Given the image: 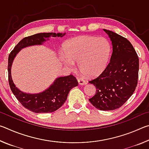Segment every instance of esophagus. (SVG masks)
Returning <instances> with one entry per match:
<instances>
[{
    "label": "esophagus",
    "instance_id": "34e87169",
    "mask_svg": "<svg viewBox=\"0 0 149 149\" xmlns=\"http://www.w3.org/2000/svg\"><path fill=\"white\" fill-rule=\"evenodd\" d=\"M77 81H78V83H79V84L81 85H85V84H87L86 81H85L83 79H79Z\"/></svg>",
    "mask_w": 149,
    "mask_h": 149
}]
</instances>
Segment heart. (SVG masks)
Here are the masks:
<instances>
[{"label": "heart", "mask_w": 149, "mask_h": 149, "mask_svg": "<svg viewBox=\"0 0 149 149\" xmlns=\"http://www.w3.org/2000/svg\"><path fill=\"white\" fill-rule=\"evenodd\" d=\"M64 51L66 56L61 58L63 64L72 69L74 62H79L82 74L93 77L100 74L107 66L110 47L104 37L80 36L65 42Z\"/></svg>", "instance_id": "heart-1"}]
</instances>
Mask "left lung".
Instances as JSON below:
<instances>
[{
  "label": "left lung",
  "mask_w": 149,
  "mask_h": 149,
  "mask_svg": "<svg viewBox=\"0 0 149 149\" xmlns=\"http://www.w3.org/2000/svg\"><path fill=\"white\" fill-rule=\"evenodd\" d=\"M112 45L110 62L99 77L90 81L96 94L90 102L100 110H116L124 104L137 85L139 58L131 42L125 37L104 29Z\"/></svg>",
  "instance_id": "obj_1"
}]
</instances>
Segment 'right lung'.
Segmentation results:
<instances>
[{"label": "right lung", "mask_w": 149, "mask_h": 149, "mask_svg": "<svg viewBox=\"0 0 149 149\" xmlns=\"http://www.w3.org/2000/svg\"><path fill=\"white\" fill-rule=\"evenodd\" d=\"M65 33H40L21 40L8 56V81L12 93L19 102L27 110L35 113H49L57 110L64 104L68 95L72 88L78 85V82L74 75L58 77L53 83L42 92L39 93H27L20 91L14 84L11 74L12 63L17 53L26 47L42 45L49 40L50 37H62Z\"/></svg>", "instance_id": "right-lung-1"}]
</instances>
